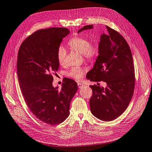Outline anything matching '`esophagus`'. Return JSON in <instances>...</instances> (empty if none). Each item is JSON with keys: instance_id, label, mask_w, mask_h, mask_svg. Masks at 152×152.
Here are the masks:
<instances>
[{"instance_id": "esophagus-1", "label": "esophagus", "mask_w": 152, "mask_h": 152, "mask_svg": "<svg viewBox=\"0 0 152 152\" xmlns=\"http://www.w3.org/2000/svg\"><path fill=\"white\" fill-rule=\"evenodd\" d=\"M85 86V85L83 83H78V88H82Z\"/></svg>"}]
</instances>
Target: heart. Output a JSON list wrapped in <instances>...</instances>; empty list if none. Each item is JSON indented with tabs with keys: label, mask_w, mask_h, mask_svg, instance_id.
Returning <instances> with one entry per match:
<instances>
[{
	"label": "heart",
	"mask_w": 152,
	"mask_h": 152,
	"mask_svg": "<svg viewBox=\"0 0 152 152\" xmlns=\"http://www.w3.org/2000/svg\"><path fill=\"white\" fill-rule=\"evenodd\" d=\"M68 45L73 50L82 54L85 59L88 61H94L99 53V48L97 44L90 42L89 39L85 37L76 36L69 41ZM56 56L58 63L63 65L65 63L66 51L63 46L58 48ZM84 72L83 69L73 67L67 73V75L76 80H80Z\"/></svg>",
	"instance_id": "obj_1"
}]
</instances>
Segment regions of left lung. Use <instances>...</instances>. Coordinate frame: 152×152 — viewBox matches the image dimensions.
<instances>
[{"mask_svg":"<svg viewBox=\"0 0 152 152\" xmlns=\"http://www.w3.org/2000/svg\"><path fill=\"white\" fill-rule=\"evenodd\" d=\"M92 26H85L78 33ZM106 27L108 33L101 36L99 55L87 78L107 83L105 88L90 86L92 95L89 104L91 113L97 118L111 121L120 116L129 104L134 93L135 73L129 45L119 33Z\"/></svg>","mask_w":152,"mask_h":152,"instance_id":"1","label":"left lung"}]
</instances>
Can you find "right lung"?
<instances>
[{"label":"right lung","mask_w":152,"mask_h":152,"mask_svg":"<svg viewBox=\"0 0 152 152\" xmlns=\"http://www.w3.org/2000/svg\"><path fill=\"white\" fill-rule=\"evenodd\" d=\"M69 33L67 28L38 30L22 42L18 52V78L24 100L36 118L50 125L69 116L78 89L75 81L67 78L60 90L52 86L53 75L59 68L57 50Z\"/></svg>","instance_id":"1"}]
</instances>
